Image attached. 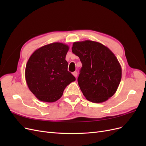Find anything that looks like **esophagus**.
Wrapping results in <instances>:
<instances>
[{"label": "esophagus", "instance_id": "obj_1", "mask_svg": "<svg viewBox=\"0 0 146 146\" xmlns=\"http://www.w3.org/2000/svg\"><path fill=\"white\" fill-rule=\"evenodd\" d=\"M72 74H73V76H74L75 77L77 78V72L76 71L72 73Z\"/></svg>", "mask_w": 146, "mask_h": 146}]
</instances>
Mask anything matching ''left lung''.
Wrapping results in <instances>:
<instances>
[{
  "instance_id": "left-lung-1",
  "label": "left lung",
  "mask_w": 146,
  "mask_h": 146,
  "mask_svg": "<svg viewBox=\"0 0 146 146\" xmlns=\"http://www.w3.org/2000/svg\"><path fill=\"white\" fill-rule=\"evenodd\" d=\"M72 51L82 63L78 83L88 100L102 103L115 94L121 80L122 68L110 48L86 40L74 42Z\"/></svg>"
}]
</instances>
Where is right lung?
Masks as SVG:
<instances>
[{
  "instance_id": "obj_1",
  "label": "right lung",
  "mask_w": 146,
  "mask_h": 146,
  "mask_svg": "<svg viewBox=\"0 0 146 146\" xmlns=\"http://www.w3.org/2000/svg\"><path fill=\"white\" fill-rule=\"evenodd\" d=\"M69 49L67 44L53 42L38 48L30 56L25 70V80L38 100L54 102L61 98L65 88L76 81L68 70L65 60Z\"/></svg>"
}]
</instances>
